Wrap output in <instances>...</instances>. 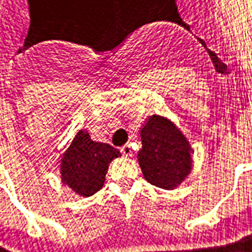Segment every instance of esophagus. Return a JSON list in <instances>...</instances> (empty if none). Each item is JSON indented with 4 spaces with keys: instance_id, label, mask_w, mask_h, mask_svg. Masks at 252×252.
<instances>
[{
    "instance_id": "obj_1",
    "label": "esophagus",
    "mask_w": 252,
    "mask_h": 252,
    "mask_svg": "<svg viewBox=\"0 0 252 252\" xmlns=\"http://www.w3.org/2000/svg\"><path fill=\"white\" fill-rule=\"evenodd\" d=\"M121 153L126 157H132V148L129 144H126L124 147H121Z\"/></svg>"
}]
</instances>
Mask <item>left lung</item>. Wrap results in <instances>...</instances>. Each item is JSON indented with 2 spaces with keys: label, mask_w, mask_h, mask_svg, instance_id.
Wrapping results in <instances>:
<instances>
[{
  "label": "left lung",
  "mask_w": 252,
  "mask_h": 252,
  "mask_svg": "<svg viewBox=\"0 0 252 252\" xmlns=\"http://www.w3.org/2000/svg\"><path fill=\"white\" fill-rule=\"evenodd\" d=\"M138 164L145 180L159 188H174L191 172L194 153L184 134L170 120L153 115L141 128Z\"/></svg>",
  "instance_id": "left-lung-1"
}]
</instances>
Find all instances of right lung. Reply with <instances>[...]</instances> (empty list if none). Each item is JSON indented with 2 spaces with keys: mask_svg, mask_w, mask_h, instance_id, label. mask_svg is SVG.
Instances as JSON below:
<instances>
[{
  "mask_svg": "<svg viewBox=\"0 0 252 252\" xmlns=\"http://www.w3.org/2000/svg\"><path fill=\"white\" fill-rule=\"evenodd\" d=\"M120 151L110 144L91 140L88 131H78L61 158V181L81 197H90L101 189L108 165Z\"/></svg>",
  "mask_w": 252,
  "mask_h": 252,
  "instance_id": "right-lung-1",
  "label": "right lung"
}]
</instances>
